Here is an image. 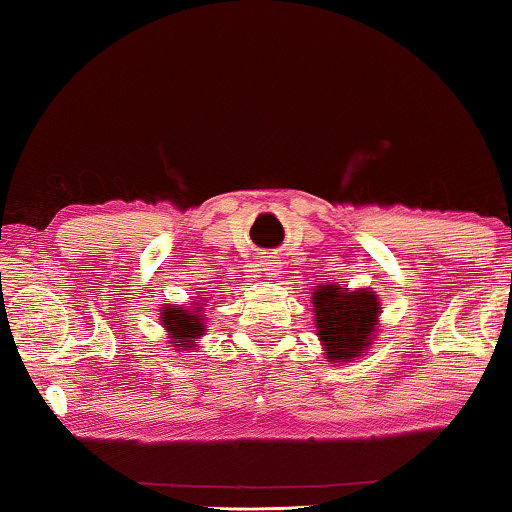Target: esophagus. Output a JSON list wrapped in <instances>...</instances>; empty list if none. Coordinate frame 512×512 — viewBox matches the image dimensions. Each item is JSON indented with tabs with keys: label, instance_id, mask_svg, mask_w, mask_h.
I'll use <instances>...</instances> for the list:
<instances>
[{
	"label": "esophagus",
	"instance_id": "obj_1",
	"mask_svg": "<svg viewBox=\"0 0 512 512\" xmlns=\"http://www.w3.org/2000/svg\"><path fill=\"white\" fill-rule=\"evenodd\" d=\"M279 270H282V265H277V263H263V272L268 277H272V275H279Z\"/></svg>",
	"mask_w": 512,
	"mask_h": 512
}]
</instances>
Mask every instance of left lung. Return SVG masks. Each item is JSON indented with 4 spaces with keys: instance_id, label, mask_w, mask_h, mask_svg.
Returning a JSON list of instances; mask_svg holds the SVG:
<instances>
[{
    "instance_id": "obj_1",
    "label": "left lung",
    "mask_w": 512,
    "mask_h": 512,
    "mask_svg": "<svg viewBox=\"0 0 512 512\" xmlns=\"http://www.w3.org/2000/svg\"><path fill=\"white\" fill-rule=\"evenodd\" d=\"M312 305L317 335L328 361H352L370 347L382 312L375 291H349L338 282L321 284L314 289Z\"/></svg>"
}]
</instances>
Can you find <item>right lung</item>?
<instances>
[{"label":"right lung","instance_id":"right-lung-1","mask_svg":"<svg viewBox=\"0 0 512 512\" xmlns=\"http://www.w3.org/2000/svg\"><path fill=\"white\" fill-rule=\"evenodd\" d=\"M205 300L200 303H191L188 307L179 305H167L160 312V321L170 338V347H191L195 340L202 338L207 331L205 326Z\"/></svg>","mask_w":512,"mask_h":512}]
</instances>
